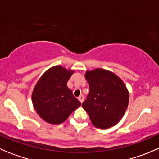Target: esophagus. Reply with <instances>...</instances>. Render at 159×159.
Segmentation results:
<instances>
[{
  "instance_id": "1",
  "label": "esophagus",
  "mask_w": 159,
  "mask_h": 159,
  "mask_svg": "<svg viewBox=\"0 0 159 159\" xmlns=\"http://www.w3.org/2000/svg\"><path fill=\"white\" fill-rule=\"evenodd\" d=\"M84 96L83 95H81L79 97H78V100H79L81 103L84 102Z\"/></svg>"
}]
</instances>
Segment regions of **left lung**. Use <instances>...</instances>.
<instances>
[{"instance_id": "obj_1", "label": "left lung", "mask_w": 159, "mask_h": 159, "mask_svg": "<svg viewBox=\"0 0 159 159\" xmlns=\"http://www.w3.org/2000/svg\"><path fill=\"white\" fill-rule=\"evenodd\" d=\"M89 93L82 107L97 128L113 127L124 116L129 103V92L113 72L96 68L85 72Z\"/></svg>"}]
</instances>
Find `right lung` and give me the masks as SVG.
<instances>
[{"label": "right lung", "mask_w": 159, "mask_h": 159, "mask_svg": "<svg viewBox=\"0 0 159 159\" xmlns=\"http://www.w3.org/2000/svg\"><path fill=\"white\" fill-rule=\"evenodd\" d=\"M74 72L61 65L54 66L37 81L32 91V104L37 114L46 122L62 124L81 105L67 85Z\"/></svg>", "instance_id": "add662e5"}]
</instances>
